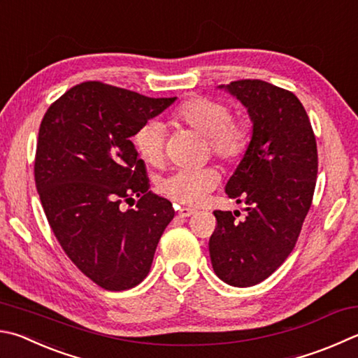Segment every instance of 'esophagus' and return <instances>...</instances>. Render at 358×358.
<instances>
[{"instance_id":"obj_1","label":"esophagus","mask_w":358,"mask_h":358,"mask_svg":"<svg viewBox=\"0 0 358 358\" xmlns=\"http://www.w3.org/2000/svg\"><path fill=\"white\" fill-rule=\"evenodd\" d=\"M196 214V210H192V208H186V206H181L178 208V216L181 217H189Z\"/></svg>"}]
</instances>
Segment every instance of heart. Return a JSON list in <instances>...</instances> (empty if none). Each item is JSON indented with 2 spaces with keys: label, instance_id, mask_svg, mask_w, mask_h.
Instances as JSON below:
<instances>
[{
  "label": "heart",
  "instance_id": "1",
  "mask_svg": "<svg viewBox=\"0 0 358 358\" xmlns=\"http://www.w3.org/2000/svg\"><path fill=\"white\" fill-rule=\"evenodd\" d=\"M172 120L206 136L211 153L225 162L243 158L249 148V127L243 120L233 119L230 108L220 100L206 96L187 100L172 113ZM164 139L166 129L162 123L150 120L134 133L133 144L147 164L157 166L164 155ZM217 183L219 173L214 167L178 169L161 180L159 191L180 203L197 206Z\"/></svg>",
  "mask_w": 358,
  "mask_h": 358
}]
</instances>
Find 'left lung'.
<instances>
[{
    "label": "left lung",
    "mask_w": 358,
    "mask_h": 358,
    "mask_svg": "<svg viewBox=\"0 0 358 358\" xmlns=\"http://www.w3.org/2000/svg\"><path fill=\"white\" fill-rule=\"evenodd\" d=\"M247 109L250 144L225 192L239 211H214L213 269L231 287H253L280 268L296 245L313 200L317 150L308 115L297 96L259 80L219 86Z\"/></svg>",
    "instance_id": "left-lung-1"
}]
</instances>
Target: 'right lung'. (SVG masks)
I'll use <instances>...</instances> for the list:
<instances>
[{
    "label": "right lung",
    "mask_w": 358,
    "mask_h": 358,
    "mask_svg": "<svg viewBox=\"0 0 358 358\" xmlns=\"http://www.w3.org/2000/svg\"><path fill=\"white\" fill-rule=\"evenodd\" d=\"M175 100L87 81L43 115L34 177L45 216L76 268L105 289L144 280L175 216L171 201L148 191L145 164L129 141ZM134 196L135 210H122Z\"/></svg>",
    "instance_id": "obj_1"
}]
</instances>
